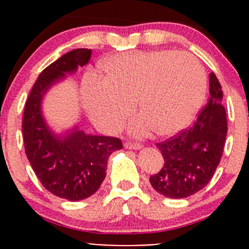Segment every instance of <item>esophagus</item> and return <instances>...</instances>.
<instances>
[{
  "instance_id": "obj_1",
  "label": "esophagus",
  "mask_w": 249,
  "mask_h": 249,
  "mask_svg": "<svg viewBox=\"0 0 249 249\" xmlns=\"http://www.w3.org/2000/svg\"><path fill=\"white\" fill-rule=\"evenodd\" d=\"M124 147L126 148V149H134V150H139L142 148V145L140 144V143H134V142H126L124 144Z\"/></svg>"
}]
</instances>
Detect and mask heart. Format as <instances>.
Returning <instances> with one entry per match:
<instances>
[{
  "mask_svg": "<svg viewBox=\"0 0 249 249\" xmlns=\"http://www.w3.org/2000/svg\"><path fill=\"white\" fill-rule=\"evenodd\" d=\"M106 77L88 76L83 104L90 118L106 131H117L134 112L142 113L130 131L144 136L153 129L169 136L194 119L206 92V73L189 53L160 49L109 56L102 62Z\"/></svg>",
  "mask_w": 249,
  "mask_h": 249,
  "instance_id": "b5f03b06",
  "label": "heart"
}]
</instances>
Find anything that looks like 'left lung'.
<instances>
[{"mask_svg":"<svg viewBox=\"0 0 249 249\" xmlns=\"http://www.w3.org/2000/svg\"><path fill=\"white\" fill-rule=\"evenodd\" d=\"M223 91L215 74H210V99L192 127L158 143L164 166L149 178L159 194L183 199L205 188L214 175L228 132Z\"/></svg>","mask_w":249,"mask_h":249,"instance_id":"left-lung-1","label":"left lung"}]
</instances>
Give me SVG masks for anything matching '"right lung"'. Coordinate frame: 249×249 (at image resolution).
<instances>
[{
    "label": "right lung",
    "mask_w": 249,
    "mask_h": 249,
    "mask_svg": "<svg viewBox=\"0 0 249 249\" xmlns=\"http://www.w3.org/2000/svg\"><path fill=\"white\" fill-rule=\"evenodd\" d=\"M91 50L74 49L41 72L22 118L25 153L42 185L55 196L79 201L91 196L106 177L109 155L123 148L117 137L85 134L78 125L56 134L48 125L42 101L48 90L90 61Z\"/></svg>",
    "instance_id": "obj_1"
}]
</instances>
